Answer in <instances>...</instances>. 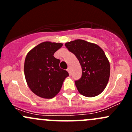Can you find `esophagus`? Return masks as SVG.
Returning a JSON list of instances; mask_svg holds the SVG:
<instances>
[{
    "mask_svg": "<svg viewBox=\"0 0 132 132\" xmlns=\"http://www.w3.org/2000/svg\"><path fill=\"white\" fill-rule=\"evenodd\" d=\"M67 71H68V72L69 73V74H71V70H70V68H68L67 69Z\"/></svg>",
    "mask_w": 132,
    "mask_h": 132,
    "instance_id": "1",
    "label": "esophagus"
}]
</instances>
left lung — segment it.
<instances>
[{"label": "left lung", "instance_id": "left-lung-1", "mask_svg": "<svg viewBox=\"0 0 132 132\" xmlns=\"http://www.w3.org/2000/svg\"><path fill=\"white\" fill-rule=\"evenodd\" d=\"M68 50L74 54L82 67V77L75 81L82 95L94 97L103 91L110 77L109 61L98 45L82 40L66 43Z\"/></svg>", "mask_w": 132, "mask_h": 132}]
</instances>
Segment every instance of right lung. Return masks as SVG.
Returning a JSON list of instances; mask_svg holds the SVG:
<instances>
[{
	"mask_svg": "<svg viewBox=\"0 0 132 132\" xmlns=\"http://www.w3.org/2000/svg\"><path fill=\"white\" fill-rule=\"evenodd\" d=\"M62 43L43 42L27 54L24 73L28 86L38 96L52 98L58 94L68 73L59 67L60 60L54 54Z\"/></svg>",
	"mask_w": 132,
	"mask_h": 132,
	"instance_id": "right-lung-1",
	"label": "right lung"
}]
</instances>
